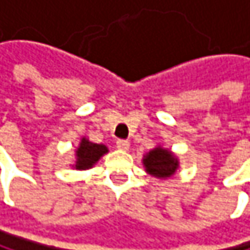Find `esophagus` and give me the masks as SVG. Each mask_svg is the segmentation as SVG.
Here are the masks:
<instances>
[{
	"mask_svg": "<svg viewBox=\"0 0 250 250\" xmlns=\"http://www.w3.org/2000/svg\"><path fill=\"white\" fill-rule=\"evenodd\" d=\"M129 147H130V142L129 141H126V139H118L117 141V148L118 150H129Z\"/></svg>",
	"mask_w": 250,
	"mask_h": 250,
	"instance_id": "34e87169",
	"label": "esophagus"
}]
</instances>
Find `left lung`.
<instances>
[{
	"label": "left lung",
	"mask_w": 250,
	"mask_h": 250,
	"mask_svg": "<svg viewBox=\"0 0 250 250\" xmlns=\"http://www.w3.org/2000/svg\"><path fill=\"white\" fill-rule=\"evenodd\" d=\"M146 171L159 178H168L175 174L178 169V159L169 151L162 147L153 148L142 159Z\"/></svg>",
	"instance_id": "obj_1"
}]
</instances>
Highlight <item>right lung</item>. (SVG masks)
<instances>
[{"mask_svg":"<svg viewBox=\"0 0 250 250\" xmlns=\"http://www.w3.org/2000/svg\"><path fill=\"white\" fill-rule=\"evenodd\" d=\"M108 153V147L103 144H94L87 138H82L79 147L76 148V169H88L93 168L94 163L99 162V159Z\"/></svg>","mask_w":250,"mask_h":250,"instance_id":"1","label":"right lung"}]
</instances>
